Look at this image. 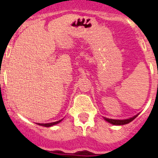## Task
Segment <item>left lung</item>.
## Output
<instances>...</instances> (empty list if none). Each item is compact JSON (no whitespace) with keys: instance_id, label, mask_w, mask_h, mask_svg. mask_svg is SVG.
I'll return each mask as SVG.
<instances>
[{"instance_id":"obj_1","label":"left lung","mask_w":158,"mask_h":158,"mask_svg":"<svg viewBox=\"0 0 158 158\" xmlns=\"http://www.w3.org/2000/svg\"><path fill=\"white\" fill-rule=\"evenodd\" d=\"M139 114L135 116H133L131 118H129V119H125V120H113V119H108V118H106L104 117L105 120H106L107 122H109L110 124H112V125H126L128 123L131 122L132 120H134L135 118L137 117Z\"/></svg>"}]
</instances>
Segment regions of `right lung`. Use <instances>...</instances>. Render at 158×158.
Segmentation results:
<instances>
[{"mask_svg": "<svg viewBox=\"0 0 158 158\" xmlns=\"http://www.w3.org/2000/svg\"><path fill=\"white\" fill-rule=\"evenodd\" d=\"M63 120V119H62ZM62 120H60L58 121H56V122H52V123H48V124H40V123H38V125H42V126H45V127H51V126H52V125H56L58 123H60L61 121Z\"/></svg>", "mask_w": 158, "mask_h": 158, "instance_id": "1", "label": "right lung"}]
</instances>
